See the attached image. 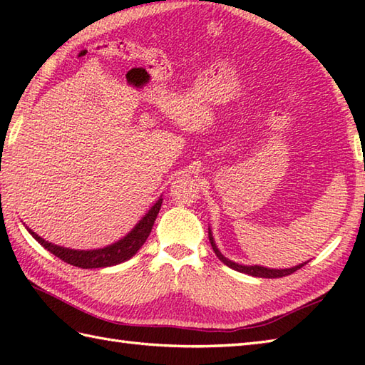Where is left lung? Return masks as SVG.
<instances>
[{
	"label": "left lung",
	"instance_id": "8db88e82",
	"mask_svg": "<svg viewBox=\"0 0 365 365\" xmlns=\"http://www.w3.org/2000/svg\"><path fill=\"white\" fill-rule=\"evenodd\" d=\"M208 238H210V243H212V247L213 251L216 254V257H218L224 265H227L229 268L232 269H237L240 271V273H246L250 276H255V277H268V279H273V277H284V276H289L292 273H294V271H298L299 268H302L306 265V263H301V265L298 267H293V268H285V269H271V268H265V267H259V265H254V267H245V265H238V263L232 262L229 259L224 257V255L218 251V247H216L215 242H213V237H212V232H208Z\"/></svg>",
	"mask_w": 365,
	"mask_h": 365
}]
</instances>
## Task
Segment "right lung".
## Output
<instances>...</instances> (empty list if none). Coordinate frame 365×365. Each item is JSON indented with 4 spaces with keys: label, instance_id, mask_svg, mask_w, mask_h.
Masks as SVG:
<instances>
[{
    "label": "right lung",
    "instance_id": "obj_1",
    "mask_svg": "<svg viewBox=\"0 0 365 365\" xmlns=\"http://www.w3.org/2000/svg\"><path fill=\"white\" fill-rule=\"evenodd\" d=\"M163 199H158V202L155 204L149 212L145 213L144 218L136 224V227L130 232V234L119 240L118 243L111 246H106L103 250H94V251H76L68 250V247L51 245L45 242L43 238L36 235L33 230H29V234L33 235L38 243H41L45 250H48L51 254L56 255L63 262L71 263L73 267L78 268H103V267H113L118 263L125 262L133 257V255L139 251V247L144 245L147 237L150 235V230L153 227V222L157 220L158 212L161 208Z\"/></svg>",
    "mask_w": 365,
    "mask_h": 365
}]
</instances>
